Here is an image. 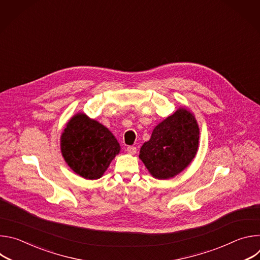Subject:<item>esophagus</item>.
I'll return each instance as SVG.
<instances>
[{
	"instance_id": "esophagus-1",
	"label": "esophagus",
	"mask_w": 260,
	"mask_h": 260,
	"mask_svg": "<svg viewBox=\"0 0 260 260\" xmlns=\"http://www.w3.org/2000/svg\"><path fill=\"white\" fill-rule=\"evenodd\" d=\"M126 151L128 154H135L137 152V148L135 146H128L126 148Z\"/></svg>"
}]
</instances>
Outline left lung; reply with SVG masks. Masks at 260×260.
<instances>
[{
  "mask_svg": "<svg viewBox=\"0 0 260 260\" xmlns=\"http://www.w3.org/2000/svg\"><path fill=\"white\" fill-rule=\"evenodd\" d=\"M199 140L194 116L181 108L155 126L150 140L141 147L139 156L154 178L170 179L194 158Z\"/></svg>",
  "mask_w": 260,
  "mask_h": 260,
  "instance_id": "8db88e82",
  "label": "left lung"
}]
</instances>
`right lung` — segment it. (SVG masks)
I'll list each match as a JSON object with an SVG mask.
<instances>
[{"instance_id":"right-lung-1","label":"right lung","mask_w":260,"mask_h":260,"mask_svg":"<svg viewBox=\"0 0 260 260\" xmlns=\"http://www.w3.org/2000/svg\"><path fill=\"white\" fill-rule=\"evenodd\" d=\"M61 153L69 167L85 179H99L120 151L107 127L83 113L68 122L60 139Z\"/></svg>"}]
</instances>
